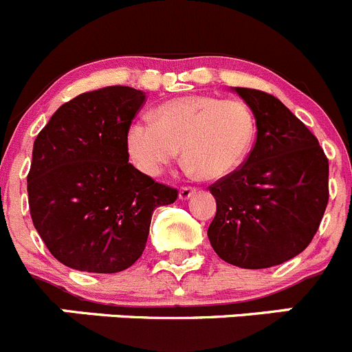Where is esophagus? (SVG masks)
I'll use <instances>...</instances> for the list:
<instances>
[{
	"instance_id": "34e87169",
	"label": "esophagus",
	"mask_w": 352,
	"mask_h": 352,
	"mask_svg": "<svg viewBox=\"0 0 352 352\" xmlns=\"http://www.w3.org/2000/svg\"><path fill=\"white\" fill-rule=\"evenodd\" d=\"M193 193H195V188H190V186H183V188L179 190V200L192 199Z\"/></svg>"
}]
</instances>
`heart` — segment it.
<instances>
[{
	"instance_id": "b5f03b06",
	"label": "heart",
	"mask_w": 352,
	"mask_h": 352,
	"mask_svg": "<svg viewBox=\"0 0 352 352\" xmlns=\"http://www.w3.org/2000/svg\"><path fill=\"white\" fill-rule=\"evenodd\" d=\"M256 140V117L242 100L193 95L164 102L128 126L126 148L146 176H159L179 153L186 170L221 179L242 166Z\"/></svg>"
}]
</instances>
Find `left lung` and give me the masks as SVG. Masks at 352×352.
Segmentation results:
<instances>
[{
	"label": "left lung",
	"instance_id": "8db88e82",
	"mask_svg": "<svg viewBox=\"0 0 352 352\" xmlns=\"http://www.w3.org/2000/svg\"><path fill=\"white\" fill-rule=\"evenodd\" d=\"M252 109L256 145L245 164L210 186L214 252L233 266L263 270L299 256L329 202V160L316 136L273 95L232 88Z\"/></svg>",
	"mask_w": 352,
	"mask_h": 352
}]
</instances>
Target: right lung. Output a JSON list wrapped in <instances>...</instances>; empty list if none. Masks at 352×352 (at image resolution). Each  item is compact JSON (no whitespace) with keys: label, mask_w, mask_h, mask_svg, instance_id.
I'll return each mask as SVG.
<instances>
[{"label":"right lung","mask_w":352,"mask_h":352,"mask_svg":"<svg viewBox=\"0 0 352 352\" xmlns=\"http://www.w3.org/2000/svg\"><path fill=\"white\" fill-rule=\"evenodd\" d=\"M145 102L129 86H107L63 103L32 148V223L52 256L88 273H119L145 250L157 207L178 192L129 164L126 131Z\"/></svg>","instance_id":"add662e5"}]
</instances>
